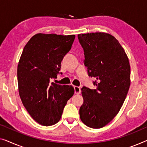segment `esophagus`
I'll list each match as a JSON object with an SVG mask.
<instances>
[{"label": "esophagus", "instance_id": "obj_1", "mask_svg": "<svg viewBox=\"0 0 147 147\" xmlns=\"http://www.w3.org/2000/svg\"><path fill=\"white\" fill-rule=\"evenodd\" d=\"M74 93H75L76 94H80L81 88L80 87L74 86Z\"/></svg>", "mask_w": 147, "mask_h": 147}]
</instances>
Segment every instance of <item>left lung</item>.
I'll use <instances>...</instances> for the list:
<instances>
[{"mask_svg": "<svg viewBox=\"0 0 147 147\" xmlns=\"http://www.w3.org/2000/svg\"><path fill=\"white\" fill-rule=\"evenodd\" d=\"M84 49V65L96 78V89L82 88L84 102L79 109L81 121L89 127L102 128L119 112L131 84L128 57L117 39L104 32L78 34Z\"/></svg>", "mask_w": 147, "mask_h": 147, "instance_id": "obj_1", "label": "left lung"}]
</instances>
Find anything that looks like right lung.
<instances>
[{
  "label": "right lung",
  "mask_w": 147,
  "mask_h": 147,
  "mask_svg": "<svg viewBox=\"0 0 147 147\" xmlns=\"http://www.w3.org/2000/svg\"><path fill=\"white\" fill-rule=\"evenodd\" d=\"M74 38V35L37 34L26 43L20 58V97L29 114L41 125H53L59 121L63 108L74 93L72 86L51 82Z\"/></svg>",
  "instance_id": "obj_1"
}]
</instances>
